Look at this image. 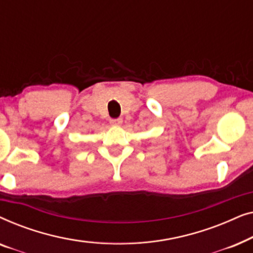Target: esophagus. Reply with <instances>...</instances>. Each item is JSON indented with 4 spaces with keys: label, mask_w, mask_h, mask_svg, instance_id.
Returning a JSON list of instances; mask_svg holds the SVG:
<instances>
[{
    "label": "esophagus",
    "mask_w": 253,
    "mask_h": 253,
    "mask_svg": "<svg viewBox=\"0 0 253 253\" xmlns=\"http://www.w3.org/2000/svg\"><path fill=\"white\" fill-rule=\"evenodd\" d=\"M121 123H122V119H112V120H110V124H113V126H120Z\"/></svg>",
    "instance_id": "obj_1"
}]
</instances>
